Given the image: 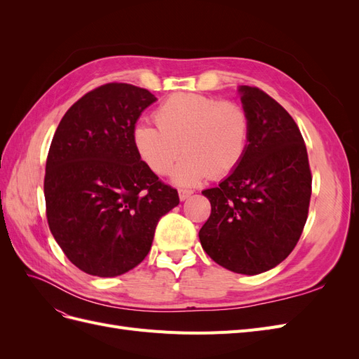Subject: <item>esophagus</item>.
I'll use <instances>...</instances> for the list:
<instances>
[{"label":"esophagus","instance_id":"34e87169","mask_svg":"<svg viewBox=\"0 0 359 359\" xmlns=\"http://www.w3.org/2000/svg\"><path fill=\"white\" fill-rule=\"evenodd\" d=\"M178 194H180V199L181 201H186V199H189L191 196L193 191L191 190H186V189H180Z\"/></svg>","mask_w":359,"mask_h":359}]
</instances>
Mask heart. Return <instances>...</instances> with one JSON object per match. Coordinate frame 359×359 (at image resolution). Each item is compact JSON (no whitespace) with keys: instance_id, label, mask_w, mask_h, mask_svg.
<instances>
[{"instance_id":"1","label":"heart","mask_w":359,"mask_h":359,"mask_svg":"<svg viewBox=\"0 0 359 359\" xmlns=\"http://www.w3.org/2000/svg\"><path fill=\"white\" fill-rule=\"evenodd\" d=\"M156 121L157 126L139 123L135 127V148L158 175H166L181 151H187L172 172L180 186H196L208 175H229L245 154L250 119L235 102L177 93L157 107Z\"/></svg>"}]
</instances>
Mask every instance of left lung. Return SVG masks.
<instances>
[{
	"label": "left lung",
	"mask_w": 359,
	"mask_h": 359,
	"mask_svg": "<svg viewBox=\"0 0 359 359\" xmlns=\"http://www.w3.org/2000/svg\"><path fill=\"white\" fill-rule=\"evenodd\" d=\"M250 119L245 154L238 168L202 194L211 215L199 231L214 262L256 276L277 266L295 248L307 222L311 172L297 123L256 86H240Z\"/></svg>",
	"instance_id": "1"
}]
</instances>
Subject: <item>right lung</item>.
Listing matches in <instances>:
<instances>
[{
  "mask_svg": "<svg viewBox=\"0 0 359 359\" xmlns=\"http://www.w3.org/2000/svg\"><path fill=\"white\" fill-rule=\"evenodd\" d=\"M157 99L130 83H106L62 116L46 160L49 229L83 273L116 277L148 255L161 215L180 203L133 144L136 121Z\"/></svg>",
  "mask_w": 359,
  "mask_h": 359,
  "instance_id": "right-lung-1",
  "label": "right lung"
}]
</instances>
